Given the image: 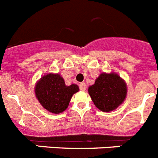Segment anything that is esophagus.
<instances>
[{
    "mask_svg": "<svg viewBox=\"0 0 158 158\" xmlns=\"http://www.w3.org/2000/svg\"><path fill=\"white\" fill-rule=\"evenodd\" d=\"M79 87H80V89L82 90V91H85V90L86 89V85L85 83H84V82H82V83H81L80 85H79Z\"/></svg>",
    "mask_w": 158,
    "mask_h": 158,
    "instance_id": "1",
    "label": "esophagus"
}]
</instances>
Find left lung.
I'll use <instances>...</instances> for the list:
<instances>
[{
    "label": "left lung",
    "instance_id": "obj_1",
    "mask_svg": "<svg viewBox=\"0 0 158 158\" xmlns=\"http://www.w3.org/2000/svg\"><path fill=\"white\" fill-rule=\"evenodd\" d=\"M89 94L96 107L103 112L115 110L124 102L127 94L126 85L118 74L102 73L89 87Z\"/></svg>",
    "mask_w": 158,
    "mask_h": 158
}]
</instances>
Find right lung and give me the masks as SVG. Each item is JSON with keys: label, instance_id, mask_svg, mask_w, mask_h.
<instances>
[{"label": "right lung", "instance_id": "add662e5", "mask_svg": "<svg viewBox=\"0 0 158 158\" xmlns=\"http://www.w3.org/2000/svg\"><path fill=\"white\" fill-rule=\"evenodd\" d=\"M79 91L77 85H65L59 74H47L35 87V94L40 105L52 114H60L67 109L72 96Z\"/></svg>", "mask_w": 158, "mask_h": 158}]
</instances>
